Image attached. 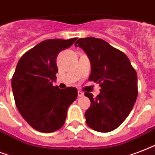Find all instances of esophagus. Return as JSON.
<instances>
[{
  "label": "esophagus",
  "mask_w": 155,
  "mask_h": 155,
  "mask_svg": "<svg viewBox=\"0 0 155 155\" xmlns=\"http://www.w3.org/2000/svg\"><path fill=\"white\" fill-rule=\"evenodd\" d=\"M78 97H82L84 95L83 92H81V91H78Z\"/></svg>",
  "instance_id": "1"
}]
</instances>
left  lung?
Here are the masks:
<instances>
[{"label": "left lung", "mask_w": 155, "mask_h": 155, "mask_svg": "<svg viewBox=\"0 0 155 155\" xmlns=\"http://www.w3.org/2000/svg\"><path fill=\"white\" fill-rule=\"evenodd\" d=\"M75 47L86 51L91 63L89 81L99 84L95 99L86 92L91 107L85 113L90 128L101 133L118 128L134 107L137 97V75L128 56L102 39H78Z\"/></svg>", "instance_id": "8db88e82"}]
</instances>
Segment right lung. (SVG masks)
<instances>
[{
	"label": "right lung",
	"mask_w": 155,
	"mask_h": 155,
	"mask_svg": "<svg viewBox=\"0 0 155 155\" xmlns=\"http://www.w3.org/2000/svg\"><path fill=\"white\" fill-rule=\"evenodd\" d=\"M77 38L42 41L22 55L12 77L15 104L25 120L37 131L52 133L64 125L67 110L78 97L75 87L52 85L58 71L56 57Z\"/></svg>",
	"instance_id": "1"
}]
</instances>
